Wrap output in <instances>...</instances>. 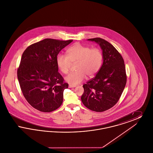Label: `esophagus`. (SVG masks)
<instances>
[{
  "label": "esophagus",
  "instance_id": "obj_1",
  "mask_svg": "<svg viewBox=\"0 0 153 153\" xmlns=\"http://www.w3.org/2000/svg\"><path fill=\"white\" fill-rule=\"evenodd\" d=\"M76 87L75 85H71V84H69V88H74Z\"/></svg>",
  "mask_w": 153,
  "mask_h": 153
}]
</instances>
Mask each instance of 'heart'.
<instances>
[{
    "mask_svg": "<svg viewBox=\"0 0 153 153\" xmlns=\"http://www.w3.org/2000/svg\"><path fill=\"white\" fill-rule=\"evenodd\" d=\"M68 55L61 54L57 58L58 68L64 74L69 72L72 64L77 62L76 72L71 73L65 77L69 84L76 85L85 79L87 75L93 77L101 67L102 54L98 48L90 47L77 43L74 44L67 51Z\"/></svg>",
    "mask_w": 153,
    "mask_h": 153,
    "instance_id": "1",
    "label": "heart"
}]
</instances>
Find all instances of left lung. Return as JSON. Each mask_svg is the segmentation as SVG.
Masks as SVG:
<instances>
[{"mask_svg": "<svg viewBox=\"0 0 153 153\" xmlns=\"http://www.w3.org/2000/svg\"><path fill=\"white\" fill-rule=\"evenodd\" d=\"M88 41L99 45L102 54V64L92 80L83 85L81 99L88 109L103 112L118 102L126 84L127 76L123 58L115 47L107 41L95 38Z\"/></svg>", "mask_w": 153, "mask_h": 153, "instance_id": "1", "label": "left lung"}]
</instances>
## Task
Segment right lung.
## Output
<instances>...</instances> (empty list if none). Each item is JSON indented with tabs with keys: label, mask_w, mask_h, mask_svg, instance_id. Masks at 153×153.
Returning <instances> with one entry per match:
<instances>
[{
	"label": "right lung",
	"mask_w": 153,
	"mask_h": 153,
	"mask_svg": "<svg viewBox=\"0 0 153 153\" xmlns=\"http://www.w3.org/2000/svg\"><path fill=\"white\" fill-rule=\"evenodd\" d=\"M72 41L46 38L31 45L23 52L18 79L24 97L37 110L50 112L61 105L68 84L58 72L57 57Z\"/></svg>",
	"instance_id": "right-lung-1"
}]
</instances>
